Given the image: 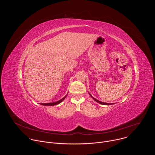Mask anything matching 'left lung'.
I'll return each instance as SVG.
<instances>
[{"label":"left lung","instance_id":"1","mask_svg":"<svg viewBox=\"0 0 155 155\" xmlns=\"http://www.w3.org/2000/svg\"><path fill=\"white\" fill-rule=\"evenodd\" d=\"M89 94L91 96V97L96 101V102H98V103H99L100 104H102V105H112V104H114V103H106V102H101V101H98L97 99H95L94 97H93V96L89 93Z\"/></svg>","mask_w":155,"mask_h":155}]
</instances>
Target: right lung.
Instances as JSON below:
<instances>
[{
	"label": "right lung",
	"instance_id": "right-lung-1",
	"mask_svg": "<svg viewBox=\"0 0 155 155\" xmlns=\"http://www.w3.org/2000/svg\"><path fill=\"white\" fill-rule=\"evenodd\" d=\"M68 94H66L63 98H62L61 99H60V100H59V101H56V102H50V103H44V104H41V105H57V104H60L61 102H62L65 99V97H67V96H68Z\"/></svg>",
	"mask_w": 155,
	"mask_h": 155
}]
</instances>
